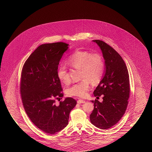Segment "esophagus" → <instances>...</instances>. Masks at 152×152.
<instances>
[{
    "mask_svg": "<svg viewBox=\"0 0 152 152\" xmlns=\"http://www.w3.org/2000/svg\"><path fill=\"white\" fill-rule=\"evenodd\" d=\"M77 102L78 104H81V103H85L86 101H84V100H80V99L79 100H77Z\"/></svg>",
    "mask_w": 152,
    "mask_h": 152,
    "instance_id": "obj_1",
    "label": "esophagus"
}]
</instances>
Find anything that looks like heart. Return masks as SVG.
Returning a JSON list of instances; mask_svg holds the SVG:
<instances>
[{
  "instance_id": "1",
  "label": "heart",
  "mask_w": 152,
  "mask_h": 152,
  "mask_svg": "<svg viewBox=\"0 0 152 152\" xmlns=\"http://www.w3.org/2000/svg\"><path fill=\"white\" fill-rule=\"evenodd\" d=\"M67 63L72 67L80 69V78L82 80L66 90L69 96L85 97L90 88V82L96 84L102 77L104 71V63L99 53H91L88 51H77L67 59ZM58 79L67 84L70 77L65 65L59 66L57 71Z\"/></svg>"
}]
</instances>
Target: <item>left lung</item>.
<instances>
[{
	"label": "left lung",
	"mask_w": 152,
	"mask_h": 152,
	"mask_svg": "<svg viewBox=\"0 0 152 152\" xmlns=\"http://www.w3.org/2000/svg\"><path fill=\"white\" fill-rule=\"evenodd\" d=\"M92 42L102 53L105 71L94 92L95 97L103 94V101H92L94 109L90 120L97 128L108 129L119 121L126 109L130 92L129 73L123 58L112 47L100 40Z\"/></svg>",
	"instance_id": "1"
}]
</instances>
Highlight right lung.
Returning <instances> with one entry per match:
<instances>
[{"instance_id": "right-lung-1", "label": "right lung", "mask_w": 152, "mask_h": 152, "mask_svg": "<svg viewBox=\"0 0 152 152\" xmlns=\"http://www.w3.org/2000/svg\"><path fill=\"white\" fill-rule=\"evenodd\" d=\"M69 44L58 42L39 45L23 65L20 93L24 108L31 121L40 130L55 134L68 123L70 112L77 102L71 97L55 105L63 96L57 71L59 61Z\"/></svg>"}]
</instances>
